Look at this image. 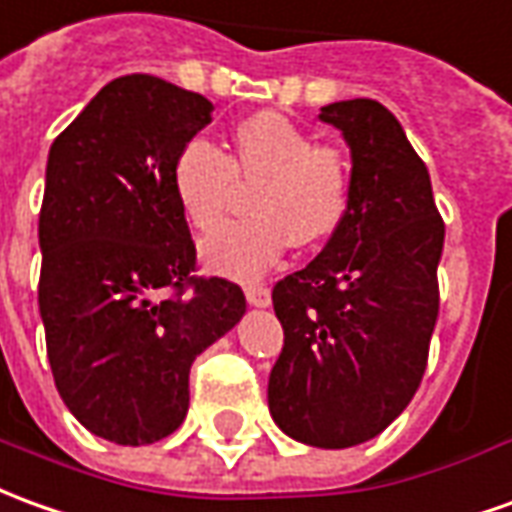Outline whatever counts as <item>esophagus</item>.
<instances>
[{"label": "esophagus", "mask_w": 512, "mask_h": 512, "mask_svg": "<svg viewBox=\"0 0 512 512\" xmlns=\"http://www.w3.org/2000/svg\"><path fill=\"white\" fill-rule=\"evenodd\" d=\"M246 293V302L255 307H266L271 302V291H268L266 285H257V282H249L244 288Z\"/></svg>", "instance_id": "1"}]
</instances>
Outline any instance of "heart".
Segmentation results:
<instances>
[{
	"instance_id": "obj_1",
	"label": "heart",
	"mask_w": 512,
	"mask_h": 512,
	"mask_svg": "<svg viewBox=\"0 0 512 512\" xmlns=\"http://www.w3.org/2000/svg\"><path fill=\"white\" fill-rule=\"evenodd\" d=\"M257 182L249 196L252 219L210 232L202 260L227 277L263 274L285 246H316L341 224L352 194V166L341 146L313 135L280 113L260 110L235 124L230 155L191 138L171 160V188L196 230H213L235 185Z\"/></svg>"
}]
</instances>
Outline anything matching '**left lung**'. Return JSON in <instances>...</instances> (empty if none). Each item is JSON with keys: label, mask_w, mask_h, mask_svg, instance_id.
<instances>
[{"label": "left lung", "mask_w": 512, "mask_h": 512, "mask_svg": "<svg viewBox=\"0 0 512 512\" xmlns=\"http://www.w3.org/2000/svg\"><path fill=\"white\" fill-rule=\"evenodd\" d=\"M318 119L352 149V194L321 255L271 291L285 343L268 410L293 441L346 449L380 435L421 385L446 227L388 107L346 99Z\"/></svg>", "instance_id": "left-lung-1"}]
</instances>
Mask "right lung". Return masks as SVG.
I'll return each mask as SVG.
<instances>
[{
    "label": "right lung",
    "mask_w": 512,
    "mask_h": 512,
    "mask_svg": "<svg viewBox=\"0 0 512 512\" xmlns=\"http://www.w3.org/2000/svg\"><path fill=\"white\" fill-rule=\"evenodd\" d=\"M210 113L202 94L127 74L85 105L46 160V355L74 418L121 446L180 427L191 363L246 313L235 282L194 274V238L171 188V160Z\"/></svg>",
    "instance_id": "add662e5"
}]
</instances>
